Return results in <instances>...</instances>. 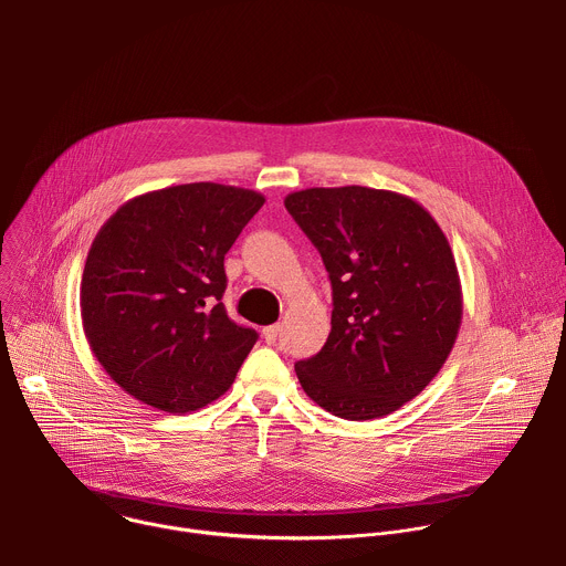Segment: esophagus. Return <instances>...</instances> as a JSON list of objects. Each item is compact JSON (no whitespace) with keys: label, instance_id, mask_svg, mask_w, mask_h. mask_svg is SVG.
<instances>
[{"label":"esophagus","instance_id":"34e87169","mask_svg":"<svg viewBox=\"0 0 566 566\" xmlns=\"http://www.w3.org/2000/svg\"><path fill=\"white\" fill-rule=\"evenodd\" d=\"M280 332H282V327L280 325H269V327H264V332H262V336H264V340L269 343V345H273L275 340H277V336H280Z\"/></svg>","mask_w":566,"mask_h":566}]
</instances>
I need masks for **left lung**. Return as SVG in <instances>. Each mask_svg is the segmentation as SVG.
<instances>
[{
    "label": "left lung",
    "mask_w": 566,
    "mask_h": 566,
    "mask_svg": "<svg viewBox=\"0 0 566 566\" xmlns=\"http://www.w3.org/2000/svg\"><path fill=\"white\" fill-rule=\"evenodd\" d=\"M286 210L334 289L332 334L295 363L311 400L347 421L406 406L448 360L463 315L452 249L415 199L363 186L306 188Z\"/></svg>",
    "instance_id": "8db88e82"
}]
</instances>
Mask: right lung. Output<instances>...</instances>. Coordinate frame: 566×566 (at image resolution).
Instances as JSON below:
<instances>
[{"label": "right lung", "instance_id": "1", "mask_svg": "<svg viewBox=\"0 0 566 566\" xmlns=\"http://www.w3.org/2000/svg\"><path fill=\"white\" fill-rule=\"evenodd\" d=\"M264 195L184 184L123 203L98 230L80 284L87 343L112 380L170 415L234 380L258 340L226 313L223 258Z\"/></svg>", "mask_w": 566, "mask_h": 566}]
</instances>
